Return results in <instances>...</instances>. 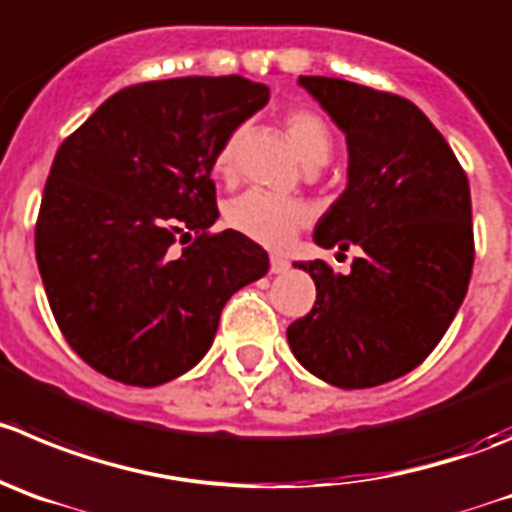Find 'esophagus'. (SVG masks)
<instances>
[{
	"mask_svg": "<svg viewBox=\"0 0 512 512\" xmlns=\"http://www.w3.org/2000/svg\"><path fill=\"white\" fill-rule=\"evenodd\" d=\"M288 270H290V262L285 260V257H280V255L270 257V272H272V275H283V272H288Z\"/></svg>",
	"mask_w": 512,
	"mask_h": 512,
	"instance_id": "34e87169",
	"label": "esophagus"
}]
</instances>
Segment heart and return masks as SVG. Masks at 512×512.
<instances>
[{
  "instance_id": "heart-1",
  "label": "heart",
  "mask_w": 512,
  "mask_h": 512,
  "mask_svg": "<svg viewBox=\"0 0 512 512\" xmlns=\"http://www.w3.org/2000/svg\"><path fill=\"white\" fill-rule=\"evenodd\" d=\"M283 123L305 166L326 164V159L331 156V131L318 113L293 108V111L285 113ZM237 141H240V131H234L214 156V174L222 176V179H229L234 171ZM308 217V207L298 199L275 197V194L257 189L245 191L237 199H232L227 204V212H224V219L234 232H240L242 237L267 247V250L288 247L295 240L298 229L308 222Z\"/></svg>"
}]
</instances>
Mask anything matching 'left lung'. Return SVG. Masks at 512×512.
I'll use <instances>...</instances> for the list:
<instances>
[{"label":"left lung","instance_id":"obj_1","mask_svg":"<svg viewBox=\"0 0 512 512\" xmlns=\"http://www.w3.org/2000/svg\"><path fill=\"white\" fill-rule=\"evenodd\" d=\"M346 136L348 181L318 219L315 245L364 252L351 272L295 262L315 305L290 323L293 356L341 389H369L417 369L465 300L475 260L470 184L450 143L407 98L300 75ZM338 252V255H341Z\"/></svg>","mask_w":512,"mask_h":512}]
</instances>
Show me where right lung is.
Returning <instances> with one entry per match:
<instances>
[{"label":"right lung","mask_w":512,"mask_h":512,"mask_svg":"<svg viewBox=\"0 0 512 512\" xmlns=\"http://www.w3.org/2000/svg\"><path fill=\"white\" fill-rule=\"evenodd\" d=\"M270 100L262 83L171 78L111 95L52 161L35 252L52 315L85 364L159 386L199 364L224 303L270 267L217 222L214 156ZM176 239L192 245L176 253Z\"/></svg>","instance_id":"add662e5"}]
</instances>
